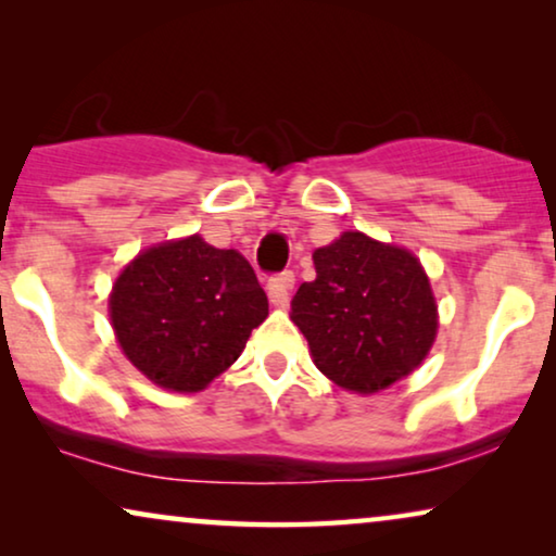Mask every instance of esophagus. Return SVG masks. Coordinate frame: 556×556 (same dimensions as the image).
Masks as SVG:
<instances>
[{
	"label": "esophagus",
	"mask_w": 556,
	"mask_h": 556,
	"mask_svg": "<svg viewBox=\"0 0 556 556\" xmlns=\"http://www.w3.org/2000/svg\"><path fill=\"white\" fill-rule=\"evenodd\" d=\"M293 273H280V276L270 278L268 283V299L276 308H286L291 301V288H293Z\"/></svg>",
	"instance_id": "34e87169"
}]
</instances>
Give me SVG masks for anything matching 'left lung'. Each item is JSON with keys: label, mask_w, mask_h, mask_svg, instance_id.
Listing matches in <instances>:
<instances>
[{"label": "left lung", "mask_w": 556, "mask_h": 556, "mask_svg": "<svg viewBox=\"0 0 556 556\" xmlns=\"http://www.w3.org/2000/svg\"><path fill=\"white\" fill-rule=\"evenodd\" d=\"M316 280L301 283L291 321L324 377L377 394L413 375L438 337V301L413 250L341 232L314 250Z\"/></svg>", "instance_id": "1"}]
</instances>
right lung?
Listing matches in <instances>:
<instances>
[{
  "instance_id": "obj_1",
  "label": "right lung",
  "mask_w": 556,
  "mask_h": 556,
  "mask_svg": "<svg viewBox=\"0 0 556 556\" xmlns=\"http://www.w3.org/2000/svg\"><path fill=\"white\" fill-rule=\"evenodd\" d=\"M109 316L121 352L149 382L189 394L238 362L268 318V299L245 255L194 232L131 257L113 280Z\"/></svg>"
}]
</instances>
